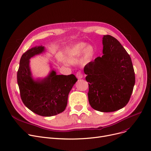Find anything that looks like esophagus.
I'll use <instances>...</instances> for the list:
<instances>
[{"mask_svg": "<svg viewBox=\"0 0 151 151\" xmlns=\"http://www.w3.org/2000/svg\"><path fill=\"white\" fill-rule=\"evenodd\" d=\"M76 78L78 79H81L83 77V74H82V73L81 72H78L76 73Z\"/></svg>", "mask_w": 151, "mask_h": 151, "instance_id": "esophagus-1", "label": "esophagus"}]
</instances>
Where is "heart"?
Segmentation results:
<instances>
[{
	"label": "heart",
	"instance_id": "1",
	"mask_svg": "<svg viewBox=\"0 0 151 151\" xmlns=\"http://www.w3.org/2000/svg\"><path fill=\"white\" fill-rule=\"evenodd\" d=\"M83 53L82 63L87 64L91 62L95 54V50L93 45H87L85 42H78L70 47L65 51V55L67 58L72 59L79 57Z\"/></svg>",
	"mask_w": 151,
	"mask_h": 151
}]
</instances>
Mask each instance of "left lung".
<instances>
[{"label": "left lung", "instance_id": "left-lung-1", "mask_svg": "<svg viewBox=\"0 0 151 151\" xmlns=\"http://www.w3.org/2000/svg\"><path fill=\"white\" fill-rule=\"evenodd\" d=\"M103 54L84 68L88 83V98L91 107L99 112H112L128 103L135 82L129 55L116 39L103 37Z\"/></svg>", "mask_w": 151, "mask_h": 151}]
</instances>
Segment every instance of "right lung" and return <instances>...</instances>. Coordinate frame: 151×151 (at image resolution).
<instances>
[{"mask_svg":"<svg viewBox=\"0 0 151 151\" xmlns=\"http://www.w3.org/2000/svg\"><path fill=\"white\" fill-rule=\"evenodd\" d=\"M45 52V47L40 45L25 52L20 60L17 78L25 106L39 115L52 116L65 109L68 93L78 79L73 74L58 75L53 68L47 76L35 78L30 68L29 59Z\"/></svg>","mask_w":151,"mask_h":151,"instance_id":"1","label":"right lung"}]
</instances>
